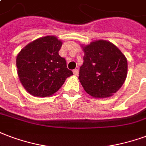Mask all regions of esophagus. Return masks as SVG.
<instances>
[{
	"instance_id": "34e87169",
	"label": "esophagus",
	"mask_w": 146,
	"mask_h": 146,
	"mask_svg": "<svg viewBox=\"0 0 146 146\" xmlns=\"http://www.w3.org/2000/svg\"><path fill=\"white\" fill-rule=\"evenodd\" d=\"M79 73V70L78 69H75V70H73V74L75 75V76H77Z\"/></svg>"
}]
</instances>
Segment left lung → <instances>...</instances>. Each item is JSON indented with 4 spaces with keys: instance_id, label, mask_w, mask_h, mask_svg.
I'll return each instance as SVG.
<instances>
[{
    "instance_id": "left-lung-1",
    "label": "left lung",
    "mask_w": 146,
    "mask_h": 146,
    "mask_svg": "<svg viewBox=\"0 0 146 146\" xmlns=\"http://www.w3.org/2000/svg\"><path fill=\"white\" fill-rule=\"evenodd\" d=\"M84 63L79 80L85 91L97 98H109L121 87L127 77L128 62L117 46L106 40L82 46Z\"/></svg>"
}]
</instances>
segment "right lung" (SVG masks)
I'll use <instances>...</instances> for the list:
<instances>
[{
    "mask_svg": "<svg viewBox=\"0 0 146 146\" xmlns=\"http://www.w3.org/2000/svg\"><path fill=\"white\" fill-rule=\"evenodd\" d=\"M62 41L48 35L34 40L17 56L18 75L24 88L35 97H48L73 73L59 55Z\"/></svg>",
    "mask_w": 146,
    "mask_h": 146,
    "instance_id": "1",
    "label": "right lung"
}]
</instances>
